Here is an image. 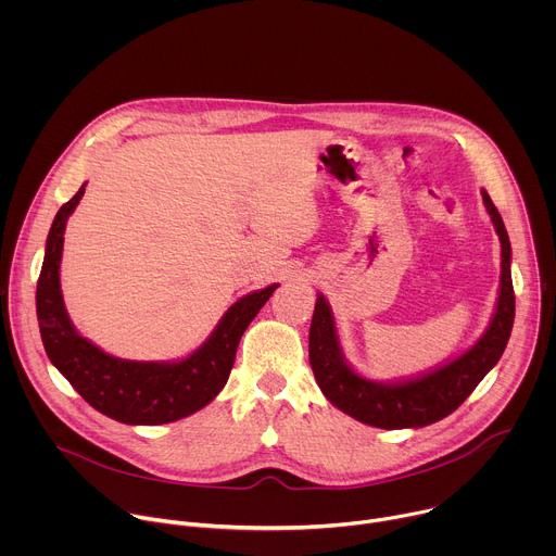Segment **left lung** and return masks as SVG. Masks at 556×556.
I'll return each instance as SVG.
<instances>
[{
  "label": "left lung",
  "instance_id": "8db88e82",
  "mask_svg": "<svg viewBox=\"0 0 556 556\" xmlns=\"http://www.w3.org/2000/svg\"><path fill=\"white\" fill-rule=\"evenodd\" d=\"M482 198L502 242L500 301L486 334L453 363L401 384L365 380L341 356L330 305L324 296L316 299L309 324V365L326 399L348 416L380 429L427 427L453 414L502 358L515 321L510 240L491 195L482 191Z\"/></svg>",
  "mask_w": 556,
  "mask_h": 556
}]
</instances>
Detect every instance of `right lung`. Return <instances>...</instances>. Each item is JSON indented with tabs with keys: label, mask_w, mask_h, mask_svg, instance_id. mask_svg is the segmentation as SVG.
<instances>
[{
	"label": "right lung",
	"mask_w": 556,
	"mask_h": 556,
	"mask_svg": "<svg viewBox=\"0 0 556 556\" xmlns=\"http://www.w3.org/2000/svg\"><path fill=\"white\" fill-rule=\"evenodd\" d=\"M86 185L67 200L50 228L46 257L37 281L39 332L52 365L97 412L125 425H165L208 405L228 380L235 352L249 324L275 292V286L237 301L211 339L180 363L121 361L78 337L59 290L63 230Z\"/></svg>",
	"instance_id": "add662e5"
}]
</instances>
